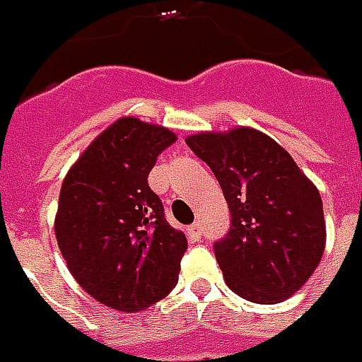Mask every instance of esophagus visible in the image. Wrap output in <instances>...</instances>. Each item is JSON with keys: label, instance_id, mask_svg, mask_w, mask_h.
<instances>
[{"label": "esophagus", "instance_id": "esophagus-1", "mask_svg": "<svg viewBox=\"0 0 362 362\" xmlns=\"http://www.w3.org/2000/svg\"><path fill=\"white\" fill-rule=\"evenodd\" d=\"M202 226L199 223H193V226H189L187 228V238L189 242H199L202 240Z\"/></svg>", "mask_w": 362, "mask_h": 362}]
</instances>
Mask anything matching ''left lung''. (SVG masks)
Masks as SVG:
<instances>
[{
  "instance_id": "8db88e82",
  "label": "left lung",
  "mask_w": 362,
  "mask_h": 362,
  "mask_svg": "<svg viewBox=\"0 0 362 362\" xmlns=\"http://www.w3.org/2000/svg\"><path fill=\"white\" fill-rule=\"evenodd\" d=\"M185 143L214 171L230 207V231L214 243L226 284L256 304L290 298L325 252L318 189L282 146L254 129L202 132Z\"/></svg>"
}]
</instances>
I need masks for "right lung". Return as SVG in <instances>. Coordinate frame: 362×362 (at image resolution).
Returning a JSON list of instances; mask_svg holds the SVG:
<instances>
[{
	"instance_id": "add662e5",
	"label": "right lung",
	"mask_w": 362,
	"mask_h": 362,
	"mask_svg": "<svg viewBox=\"0 0 362 362\" xmlns=\"http://www.w3.org/2000/svg\"><path fill=\"white\" fill-rule=\"evenodd\" d=\"M173 132L120 119L68 171L56 240L68 270L92 298L120 313L145 310L179 280L187 238L169 226L148 173Z\"/></svg>"
}]
</instances>
